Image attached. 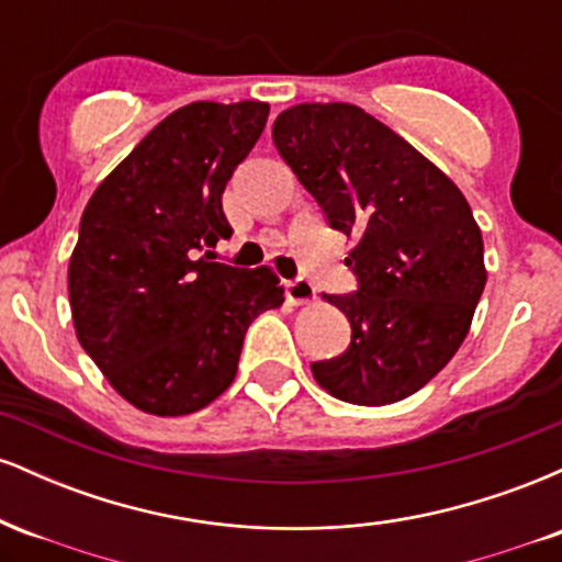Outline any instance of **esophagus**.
I'll list each match as a JSON object with an SVG mask.
<instances>
[{"instance_id": "34e87169", "label": "esophagus", "mask_w": 562, "mask_h": 562, "mask_svg": "<svg viewBox=\"0 0 562 562\" xmlns=\"http://www.w3.org/2000/svg\"><path fill=\"white\" fill-rule=\"evenodd\" d=\"M285 293H288L290 303L301 306V303L314 301V295H317V288H314L312 280H306V277H295V280H290L285 285Z\"/></svg>"}]
</instances>
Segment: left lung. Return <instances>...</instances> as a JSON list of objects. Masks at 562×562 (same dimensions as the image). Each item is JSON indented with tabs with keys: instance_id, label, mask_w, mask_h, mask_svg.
Returning a JSON list of instances; mask_svg holds the SVG:
<instances>
[{
	"instance_id": "obj_1",
	"label": "left lung",
	"mask_w": 562,
	"mask_h": 562,
	"mask_svg": "<svg viewBox=\"0 0 562 562\" xmlns=\"http://www.w3.org/2000/svg\"><path fill=\"white\" fill-rule=\"evenodd\" d=\"M277 153L333 229L357 237V290L327 295L351 325L340 357L314 362L325 391L383 406L420 391L470 330L486 285L483 237L465 195L409 142L348 102L277 115Z\"/></svg>"
}]
</instances>
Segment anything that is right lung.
<instances>
[{"instance_id":"add662e5","label":"right lung","mask_w":562,"mask_h":562,"mask_svg":"<svg viewBox=\"0 0 562 562\" xmlns=\"http://www.w3.org/2000/svg\"><path fill=\"white\" fill-rule=\"evenodd\" d=\"M267 102L166 115L89 198L68 267L83 351L126 402L190 415L229 389L250 322L285 301L272 269L211 256L232 227L224 187L267 126Z\"/></svg>"}]
</instances>
